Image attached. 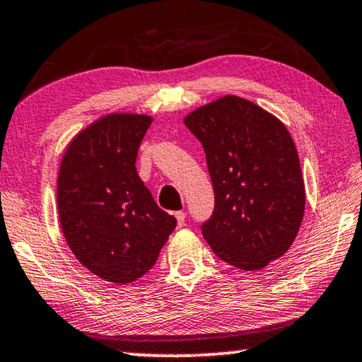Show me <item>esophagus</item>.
<instances>
[{
	"label": "esophagus",
	"instance_id": "obj_1",
	"mask_svg": "<svg viewBox=\"0 0 362 362\" xmlns=\"http://www.w3.org/2000/svg\"><path fill=\"white\" fill-rule=\"evenodd\" d=\"M175 218H177V223H179V226H183V225H185L187 214L183 212V211H177L175 212Z\"/></svg>",
	"mask_w": 362,
	"mask_h": 362
}]
</instances>
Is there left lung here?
I'll use <instances>...</instances> for the list:
<instances>
[{"mask_svg": "<svg viewBox=\"0 0 362 362\" xmlns=\"http://www.w3.org/2000/svg\"><path fill=\"white\" fill-rule=\"evenodd\" d=\"M183 122L204 146L216 194L203 236L220 260L255 272L284 255L305 212L296 144L283 121L254 102L223 95Z\"/></svg>", "mask_w": 362, "mask_h": 362, "instance_id": "1", "label": "left lung"}]
</instances>
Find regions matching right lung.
Masks as SVG:
<instances>
[{"label": "right lung", "mask_w": 362, "mask_h": 362, "mask_svg": "<svg viewBox=\"0 0 362 362\" xmlns=\"http://www.w3.org/2000/svg\"><path fill=\"white\" fill-rule=\"evenodd\" d=\"M153 118L108 113L79 131L60 161L57 207L66 244L81 265L115 284L148 272L174 231L136 169Z\"/></svg>", "instance_id": "right-lung-1"}]
</instances>
